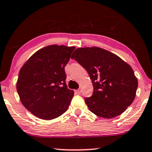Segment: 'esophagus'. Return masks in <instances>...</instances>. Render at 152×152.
Here are the masks:
<instances>
[{"label":"esophagus","instance_id":"obj_1","mask_svg":"<svg viewBox=\"0 0 152 152\" xmlns=\"http://www.w3.org/2000/svg\"><path fill=\"white\" fill-rule=\"evenodd\" d=\"M76 93L78 94H80L81 93H82V91H81L80 88H79V89H77L76 91Z\"/></svg>","mask_w":152,"mask_h":152}]
</instances>
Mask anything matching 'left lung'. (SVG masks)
Listing matches in <instances>:
<instances>
[{
  "instance_id": "left-lung-1",
  "label": "left lung",
  "mask_w": 152,
  "mask_h": 152,
  "mask_svg": "<svg viewBox=\"0 0 152 152\" xmlns=\"http://www.w3.org/2000/svg\"><path fill=\"white\" fill-rule=\"evenodd\" d=\"M71 58L86 69L94 92L84 100L91 112L100 117H117L131 105L137 80L127 63L113 53L99 47L78 48Z\"/></svg>"
}]
</instances>
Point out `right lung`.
I'll return each mask as SVG.
<instances>
[{"label": "right lung", "instance_id": "add662e5", "mask_svg": "<svg viewBox=\"0 0 152 152\" xmlns=\"http://www.w3.org/2000/svg\"><path fill=\"white\" fill-rule=\"evenodd\" d=\"M75 49L56 45L43 47L21 68L17 92L21 103L35 117L50 120L68 110L74 91L66 85L65 66Z\"/></svg>", "mask_w": 152, "mask_h": 152}]
</instances>
